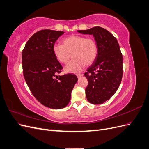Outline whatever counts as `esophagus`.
<instances>
[{"instance_id": "obj_1", "label": "esophagus", "mask_w": 149, "mask_h": 149, "mask_svg": "<svg viewBox=\"0 0 149 149\" xmlns=\"http://www.w3.org/2000/svg\"><path fill=\"white\" fill-rule=\"evenodd\" d=\"M76 76H77V77L79 78L80 77H81V76H83V74H76Z\"/></svg>"}]
</instances>
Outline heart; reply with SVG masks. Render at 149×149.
<instances>
[{
    "instance_id": "b5f03b06",
    "label": "heart",
    "mask_w": 149,
    "mask_h": 149,
    "mask_svg": "<svg viewBox=\"0 0 149 149\" xmlns=\"http://www.w3.org/2000/svg\"><path fill=\"white\" fill-rule=\"evenodd\" d=\"M53 52L56 60L63 64H67L73 56V60L65 67L64 71L66 73H76L96 60L98 46L93 38L72 35L63 40L62 45H54Z\"/></svg>"
}]
</instances>
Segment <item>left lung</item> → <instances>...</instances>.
Instances as JSON below:
<instances>
[{
  "instance_id": "8db88e82",
  "label": "left lung",
  "mask_w": 149,
  "mask_h": 149,
  "mask_svg": "<svg viewBox=\"0 0 149 149\" xmlns=\"http://www.w3.org/2000/svg\"><path fill=\"white\" fill-rule=\"evenodd\" d=\"M93 35L98 46L96 60L84 74L88 80L86 96L93 104L107 101L118 90L123 78V58L118 40L109 31L100 26L78 30Z\"/></svg>"
}]
</instances>
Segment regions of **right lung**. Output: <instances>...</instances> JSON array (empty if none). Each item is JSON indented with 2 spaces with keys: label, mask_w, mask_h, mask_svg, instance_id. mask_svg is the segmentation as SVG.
<instances>
[{
  "label": "right lung",
  "mask_w": 149,
  "mask_h": 149,
  "mask_svg": "<svg viewBox=\"0 0 149 149\" xmlns=\"http://www.w3.org/2000/svg\"><path fill=\"white\" fill-rule=\"evenodd\" d=\"M65 32L42 30L34 33L22 51L25 81L34 97L45 106L54 109L66 107L78 78L74 74L58 76L63 67L54 55L53 47Z\"/></svg>",
  "instance_id": "1"
}]
</instances>
